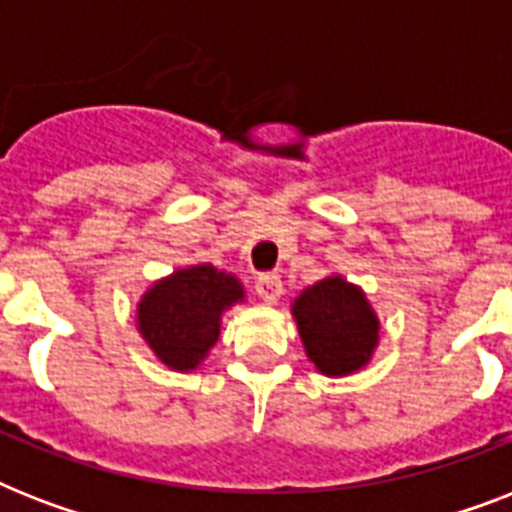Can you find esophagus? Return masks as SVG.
<instances>
[{
  "label": "esophagus",
  "mask_w": 512,
  "mask_h": 512,
  "mask_svg": "<svg viewBox=\"0 0 512 512\" xmlns=\"http://www.w3.org/2000/svg\"><path fill=\"white\" fill-rule=\"evenodd\" d=\"M255 289L265 303H276L281 297V292H284V289H281V279L276 273H263V276H257Z\"/></svg>",
  "instance_id": "esophagus-1"
}]
</instances>
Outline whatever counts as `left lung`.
<instances>
[{
    "label": "left lung",
    "instance_id": "left-lung-1",
    "mask_svg": "<svg viewBox=\"0 0 512 512\" xmlns=\"http://www.w3.org/2000/svg\"><path fill=\"white\" fill-rule=\"evenodd\" d=\"M292 316L303 337L305 353L327 377H345L369 364L380 319L356 284L342 276H327L300 292Z\"/></svg>",
    "mask_w": 512,
    "mask_h": 512
}]
</instances>
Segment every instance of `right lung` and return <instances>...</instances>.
Segmentation results:
<instances>
[{
	"mask_svg": "<svg viewBox=\"0 0 512 512\" xmlns=\"http://www.w3.org/2000/svg\"><path fill=\"white\" fill-rule=\"evenodd\" d=\"M244 300L236 276L215 265H188L156 281L138 303V332L156 358L175 372L204 361L220 337V319Z\"/></svg>",
	"mask_w": 512,
	"mask_h": 512,
	"instance_id": "1",
	"label": "right lung"
}]
</instances>
